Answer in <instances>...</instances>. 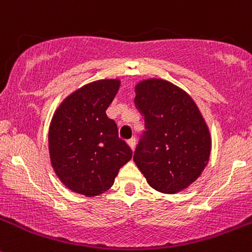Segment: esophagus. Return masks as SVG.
I'll list each match as a JSON object with an SVG mask.
<instances>
[{"label": "esophagus", "instance_id": "1", "mask_svg": "<svg viewBox=\"0 0 252 252\" xmlns=\"http://www.w3.org/2000/svg\"><path fill=\"white\" fill-rule=\"evenodd\" d=\"M135 144H136V140L134 138L129 139V140H128V145L130 146L131 150H134V149H135Z\"/></svg>", "mask_w": 252, "mask_h": 252}]
</instances>
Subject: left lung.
<instances>
[{"mask_svg":"<svg viewBox=\"0 0 252 252\" xmlns=\"http://www.w3.org/2000/svg\"><path fill=\"white\" fill-rule=\"evenodd\" d=\"M135 104L145 118V138L134 161L156 191L175 194L202 175L212 138L198 106L172 82L145 79L135 85Z\"/></svg>","mask_w":252,"mask_h":252,"instance_id":"8db88e82","label":"left lung"}]
</instances>
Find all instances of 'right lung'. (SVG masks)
I'll use <instances>...</instances> for the list:
<instances>
[{
	"mask_svg": "<svg viewBox=\"0 0 252 252\" xmlns=\"http://www.w3.org/2000/svg\"><path fill=\"white\" fill-rule=\"evenodd\" d=\"M121 86L119 79L84 85L65 97L49 126V156L61 183L75 193L94 197L113 186L118 171L133 156L106 111Z\"/></svg>",
	"mask_w": 252,
	"mask_h": 252,
	"instance_id": "right-lung-1",
	"label": "right lung"
}]
</instances>
